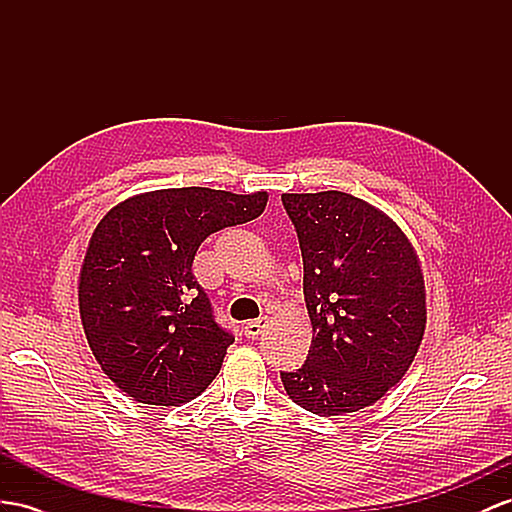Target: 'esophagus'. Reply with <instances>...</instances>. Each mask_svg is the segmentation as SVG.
Listing matches in <instances>:
<instances>
[{"label": "esophagus", "mask_w": 512, "mask_h": 512, "mask_svg": "<svg viewBox=\"0 0 512 512\" xmlns=\"http://www.w3.org/2000/svg\"><path fill=\"white\" fill-rule=\"evenodd\" d=\"M266 322H268V318H257V320L246 322L244 324V335L248 339H255L261 333V329H264V326H266Z\"/></svg>", "instance_id": "34e87169"}]
</instances>
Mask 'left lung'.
I'll use <instances>...</instances> for the list:
<instances>
[{
	"label": "left lung",
	"instance_id": "1",
	"mask_svg": "<svg viewBox=\"0 0 512 512\" xmlns=\"http://www.w3.org/2000/svg\"><path fill=\"white\" fill-rule=\"evenodd\" d=\"M303 253L313 339L303 368L281 372L298 406L331 417L381 400L413 363L426 329L424 277L411 242L346 192L283 194Z\"/></svg>",
	"mask_w": 512,
	"mask_h": 512
}]
</instances>
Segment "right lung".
I'll use <instances>...</instances> for the list:
<instances>
[{"label": "right lung", "instance_id": "add662e5", "mask_svg": "<svg viewBox=\"0 0 512 512\" xmlns=\"http://www.w3.org/2000/svg\"><path fill=\"white\" fill-rule=\"evenodd\" d=\"M266 203V192L170 188L101 218L80 272V316L101 370L127 396L179 406L214 381L235 337L216 322L192 261L209 235Z\"/></svg>", "mask_w": 512, "mask_h": 512}]
</instances>
